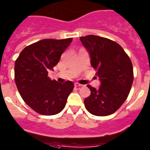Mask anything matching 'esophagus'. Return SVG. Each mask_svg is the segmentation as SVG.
Segmentation results:
<instances>
[{"mask_svg": "<svg viewBox=\"0 0 150 150\" xmlns=\"http://www.w3.org/2000/svg\"><path fill=\"white\" fill-rule=\"evenodd\" d=\"M82 84H79V83H75V88H80V87H82Z\"/></svg>", "mask_w": 150, "mask_h": 150, "instance_id": "1", "label": "esophagus"}]
</instances>
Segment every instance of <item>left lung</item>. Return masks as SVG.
<instances>
[{"label":"left lung","instance_id":"1","mask_svg":"<svg viewBox=\"0 0 150 150\" xmlns=\"http://www.w3.org/2000/svg\"><path fill=\"white\" fill-rule=\"evenodd\" d=\"M80 40L89 52L91 66L101 82L97 90L88 85L91 93L84 100V106L92 115H109L129 94L134 81L132 62L123 48L112 40L93 35Z\"/></svg>","mask_w":150,"mask_h":150}]
</instances>
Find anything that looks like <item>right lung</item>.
Segmentation results:
<instances>
[{
  "label": "right lung",
  "instance_id": "right-lung-1",
  "mask_svg": "<svg viewBox=\"0 0 150 150\" xmlns=\"http://www.w3.org/2000/svg\"><path fill=\"white\" fill-rule=\"evenodd\" d=\"M72 38L44 39L25 47L15 62V82L25 103L44 115L58 114L64 109L73 91L71 81L57 82L48 71L59 62Z\"/></svg>",
  "mask_w": 150,
  "mask_h": 150
}]
</instances>
